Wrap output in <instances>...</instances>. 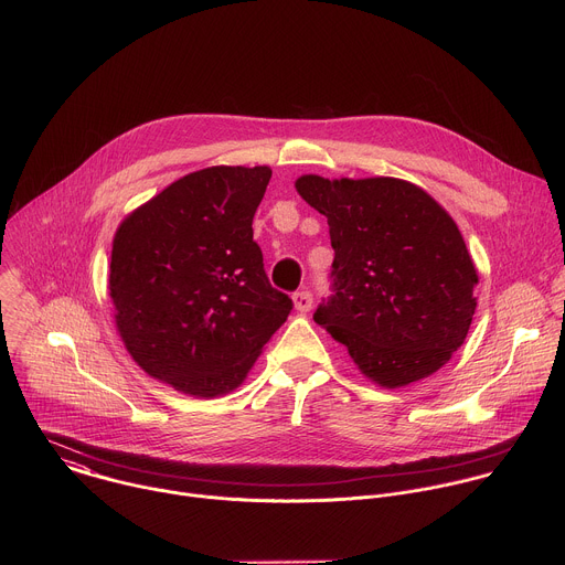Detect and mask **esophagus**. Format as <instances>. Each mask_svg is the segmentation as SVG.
<instances>
[{"mask_svg": "<svg viewBox=\"0 0 565 565\" xmlns=\"http://www.w3.org/2000/svg\"><path fill=\"white\" fill-rule=\"evenodd\" d=\"M292 301H295V308H297L299 312H308V310L312 308V295H310L308 290H299V292H295Z\"/></svg>", "mask_w": 565, "mask_h": 565, "instance_id": "34e87169", "label": "esophagus"}]
</instances>
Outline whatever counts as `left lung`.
Here are the masks:
<instances>
[{"label": "left lung", "instance_id": "obj_1", "mask_svg": "<svg viewBox=\"0 0 565 565\" xmlns=\"http://www.w3.org/2000/svg\"><path fill=\"white\" fill-rule=\"evenodd\" d=\"M299 196L329 221L335 295L312 319L364 377L399 388L449 362L469 333L478 273L447 210L391 177L303 174Z\"/></svg>", "mask_w": 565, "mask_h": 565}]
</instances>
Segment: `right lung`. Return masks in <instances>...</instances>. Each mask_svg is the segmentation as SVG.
I'll return each mask as SVG.
<instances>
[{"label":"right lung","mask_w":565,"mask_h":565,"mask_svg":"<svg viewBox=\"0 0 565 565\" xmlns=\"http://www.w3.org/2000/svg\"><path fill=\"white\" fill-rule=\"evenodd\" d=\"M268 166L192 172L116 230L109 297L116 331L151 377L194 397L246 380L292 299L275 290L253 241Z\"/></svg>","instance_id":"obj_1"}]
</instances>
